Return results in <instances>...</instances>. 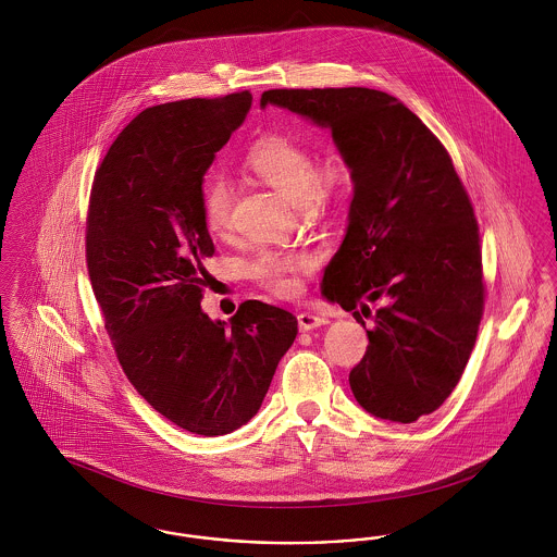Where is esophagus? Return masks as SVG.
Segmentation results:
<instances>
[{"label": "esophagus", "mask_w": 557, "mask_h": 557, "mask_svg": "<svg viewBox=\"0 0 557 557\" xmlns=\"http://www.w3.org/2000/svg\"><path fill=\"white\" fill-rule=\"evenodd\" d=\"M296 319H298V327H300L302 332L315 330L319 325H325V323H327V319L323 318V315H315V313H309V311L298 313Z\"/></svg>", "instance_id": "obj_1"}]
</instances>
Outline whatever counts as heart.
Returning a JSON list of instances; mask_svg holds the SVG:
<instances>
[{"mask_svg":"<svg viewBox=\"0 0 557 557\" xmlns=\"http://www.w3.org/2000/svg\"><path fill=\"white\" fill-rule=\"evenodd\" d=\"M248 169L302 207H325L345 198L357 184V169L341 148H330L315 159L311 146L286 133H265L248 154ZM200 211L207 230L223 236L232 227L234 187L214 171L200 187ZM318 265L311 250H261L248 265L250 275L275 296L300 292V277Z\"/></svg>","mask_w":557,"mask_h":557,"instance_id":"1","label":"heart"}]
</instances>
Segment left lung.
<instances>
[{"label": "left lung", "instance_id": "left-lung-1", "mask_svg": "<svg viewBox=\"0 0 557 557\" xmlns=\"http://www.w3.org/2000/svg\"><path fill=\"white\" fill-rule=\"evenodd\" d=\"M267 104L327 125L355 162L348 230L323 294L345 311L386 300L348 382L371 416L411 424L447 400L476 345L486 286L472 200L441 139L384 91L269 89Z\"/></svg>", "mask_w": 557, "mask_h": 557}]
</instances>
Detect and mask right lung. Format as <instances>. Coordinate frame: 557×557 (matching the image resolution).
Returning <instances> with one entry per match:
<instances>
[{
  "mask_svg": "<svg viewBox=\"0 0 557 557\" xmlns=\"http://www.w3.org/2000/svg\"><path fill=\"white\" fill-rule=\"evenodd\" d=\"M250 91L141 110L94 175L85 259L116 359L169 422L221 436L261 407L296 318L261 300L211 321L200 302L214 255L200 187L244 123Z\"/></svg>",
  "mask_w": 557,
  "mask_h": 557,
  "instance_id": "add662e5",
  "label": "right lung"
}]
</instances>
